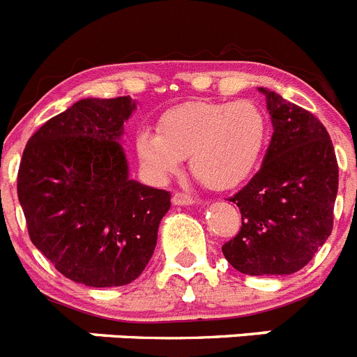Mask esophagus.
Wrapping results in <instances>:
<instances>
[{"label": "esophagus", "instance_id": "obj_1", "mask_svg": "<svg viewBox=\"0 0 357 357\" xmlns=\"http://www.w3.org/2000/svg\"><path fill=\"white\" fill-rule=\"evenodd\" d=\"M172 200L175 206H191V204H195V202H197V198L191 197V195H185V193H175L173 195Z\"/></svg>", "mask_w": 357, "mask_h": 357}]
</instances>
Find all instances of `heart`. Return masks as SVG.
I'll return each mask as SVG.
<instances>
[{"instance_id": "heart-1", "label": "heart", "mask_w": 357, "mask_h": 357, "mask_svg": "<svg viewBox=\"0 0 357 357\" xmlns=\"http://www.w3.org/2000/svg\"><path fill=\"white\" fill-rule=\"evenodd\" d=\"M268 139L270 123L254 102H189L166 110L157 130H141L135 153L151 181H169L189 157L202 184L232 189L259 168Z\"/></svg>"}]
</instances>
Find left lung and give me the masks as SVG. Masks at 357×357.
<instances>
[{
  "label": "left lung",
  "mask_w": 357,
  "mask_h": 357,
  "mask_svg": "<svg viewBox=\"0 0 357 357\" xmlns=\"http://www.w3.org/2000/svg\"><path fill=\"white\" fill-rule=\"evenodd\" d=\"M259 91L272 116V141L259 172L230 198L241 229L222 250L247 275H289L331 236L338 160L320 119L273 91Z\"/></svg>",
  "instance_id": "left-lung-1"
}]
</instances>
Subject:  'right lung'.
<instances>
[{"label": "right lung", "instance_id": "right-lung-1", "mask_svg": "<svg viewBox=\"0 0 357 357\" xmlns=\"http://www.w3.org/2000/svg\"><path fill=\"white\" fill-rule=\"evenodd\" d=\"M130 96L85 98L28 139L17 197L31 243L64 277L93 288L143 273L169 191L132 181L121 146Z\"/></svg>", "mask_w": 357, "mask_h": 357}]
</instances>
